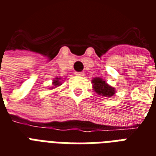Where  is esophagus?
<instances>
[{"label": "esophagus", "instance_id": "esophagus-1", "mask_svg": "<svg viewBox=\"0 0 156 156\" xmlns=\"http://www.w3.org/2000/svg\"><path fill=\"white\" fill-rule=\"evenodd\" d=\"M75 75L78 76V77H82V76H84V73L83 72H76Z\"/></svg>", "mask_w": 156, "mask_h": 156}]
</instances>
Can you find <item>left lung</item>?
<instances>
[{"label": "left lung", "instance_id": "obj_1", "mask_svg": "<svg viewBox=\"0 0 156 156\" xmlns=\"http://www.w3.org/2000/svg\"><path fill=\"white\" fill-rule=\"evenodd\" d=\"M93 87L98 95L110 98L115 94V89L106 83L102 78H95L92 80Z\"/></svg>", "mask_w": 156, "mask_h": 156}]
</instances>
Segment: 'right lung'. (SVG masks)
Listing matches in <instances>:
<instances>
[{
  "mask_svg": "<svg viewBox=\"0 0 156 156\" xmlns=\"http://www.w3.org/2000/svg\"><path fill=\"white\" fill-rule=\"evenodd\" d=\"M60 79H61L60 78H55V80H53V83H52V84H53V86H54V87H52V88H56V87H58V86H60V85H61V82L59 81Z\"/></svg>",
  "mask_w": 156,
  "mask_h": 156,
  "instance_id": "add662e5",
  "label": "right lung"
}]
</instances>
